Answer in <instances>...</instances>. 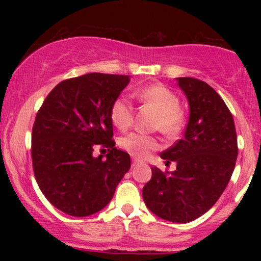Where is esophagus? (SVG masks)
Returning <instances> with one entry per match:
<instances>
[{
  "label": "esophagus",
  "mask_w": 261,
  "mask_h": 261,
  "mask_svg": "<svg viewBox=\"0 0 261 261\" xmlns=\"http://www.w3.org/2000/svg\"><path fill=\"white\" fill-rule=\"evenodd\" d=\"M139 162H141L140 160H137V158H133V166H135V164H137Z\"/></svg>",
  "instance_id": "1"
}]
</instances>
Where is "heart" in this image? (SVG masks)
Wrapping results in <instances>:
<instances>
[{
  "mask_svg": "<svg viewBox=\"0 0 261 261\" xmlns=\"http://www.w3.org/2000/svg\"><path fill=\"white\" fill-rule=\"evenodd\" d=\"M135 97L141 103L152 107L158 116L155 119V128L167 136H175L180 133L184 125V115L180 110V100L174 92L161 83H154L139 88L134 92ZM110 119L113 124L120 130L126 128L133 124L134 107L130 98L120 94L113 100L110 106ZM120 146L128 153L139 158H145L151 152L161 147L157 137L140 133H130L121 137Z\"/></svg>",
  "mask_w": 261,
  "mask_h": 261,
  "instance_id": "obj_1",
  "label": "heart"
}]
</instances>
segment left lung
<instances>
[{"instance_id":"1","label":"left lung","mask_w":261,"mask_h":261,"mask_svg":"<svg viewBox=\"0 0 261 261\" xmlns=\"http://www.w3.org/2000/svg\"><path fill=\"white\" fill-rule=\"evenodd\" d=\"M190 116L184 137L162 152L174 172L152 167L142 189L143 201L155 216L187 223L207 212L222 195L236 167L238 145L234 121L222 98L203 81L179 77Z\"/></svg>"}]
</instances>
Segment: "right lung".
<instances>
[{
  "label": "right lung",
  "instance_id": "right-lung-1",
  "mask_svg": "<svg viewBox=\"0 0 261 261\" xmlns=\"http://www.w3.org/2000/svg\"><path fill=\"white\" fill-rule=\"evenodd\" d=\"M128 82V76L97 72L65 80L37 113L32 131L35 179L50 203L70 216L106 207L130 169V155L112 140L110 119V106ZM95 147L108 148L106 160L92 157Z\"/></svg>",
  "mask_w": 261,
  "mask_h": 261
}]
</instances>
